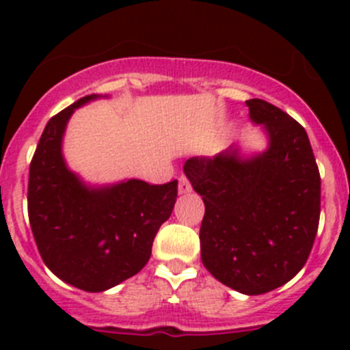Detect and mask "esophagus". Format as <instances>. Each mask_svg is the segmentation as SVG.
<instances>
[{"mask_svg":"<svg viewBox=\"0 0 350 350\" xmlns=\"http://www.w3.org/2000/svg\"><path fill=\"white\" fill-rule=\"evenodd\" d=\"M178 191H180L182 194L189 193L191 191V182L185 175H180V177H178Z\"/></svg>","mask_w":350,"mask_h":350,"instance_id":"obj_1","label":"esophagus"}]
</instances>
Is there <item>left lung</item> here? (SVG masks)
Here are the masks:
<instances>
[{"mask_svg": "<svg viewBox=\"0 0 350 350\" xmlns=\"http://www.w3.org/2000/svg\"><path fill=\"white\" fill-rule=\"evenodd\" d=\"M265 124L261 156L191 157L184 172L203 196L202 259L224 286L262 295L289 282L307 262L321 217V175L307 131L265 100L245 101Z\"/></svg>", "mask_w": 350, "mask_h": 350, "instance_id": "1", "label": "left lung"}]
</instances>
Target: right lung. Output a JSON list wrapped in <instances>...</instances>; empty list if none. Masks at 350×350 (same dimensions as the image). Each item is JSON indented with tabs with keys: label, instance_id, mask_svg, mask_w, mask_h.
Masks as SVG:
<instances>
[{
	"label": "right lung",
	"instance_id": "add662e5",
	"mask_svg": "<svg viewBox=\"0 0 350 350\" xmlns=\"http://www.w3.org/2000/svg\"><path fill=\"white\" fill-rule=\"evenodd\" d=\"M55 113L40 137L29 165L27 215L49 270L89 293L110 289L147 265L157 230L177 202L178 182L122 184L88 189L64 165L61 140L75 108Z\"/></svg>",
	"mask_w": 350,
	"mask_h": 350
}]
</instances>
